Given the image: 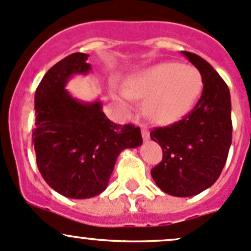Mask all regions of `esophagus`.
I'll return each mask as SVG.
<instances>
[{"mask_svg":"<svg viewBox=\"0 0 251 251\" xmlns=\"http://www.w3.org/2000/svg\"><path fill=\"white\" fill-rule=\"evenodd\" d=\"M141 134H143V139L145 141H147L150 139V131H149V129H146V128H143L141 129Z\"/></svg>","mask_w":251,"mask_h":251,"instance_id":"34e87169","label":"esophagus"}]
</instances>
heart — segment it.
<instances>
[{
	"label": "heart",
	"instance_id": "obj_1",
	"mask_svg": "<svg viewBox=\"0 0 251 251\" xmlns=\"http://www.w3.org/2000/svg\"><path fill=\"white\" fill-rule=\"evenodd\" d=\"M202 89L203 77L196 68L162 63L131 75L120 98L126 104L146 99L147 116L159 125H170L190 112Z\"/></svg>",
	"mask_w": 251,
	"mask_h": 251
}]
</instances>
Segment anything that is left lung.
Wrapping results in <instances>:
<instances>
[{
  "label": "left lung",
  "mask_w": 251,
  "mask_h": 251,
  "mask_svg": "<svg viewBox=\"0 0 251 251\" xmlns=\"http://www.w3.org/2000/svg\"><path fill=\"white\" fill-rule=\"evenodd\" d=\"M181 53L202 75V97L181 121L150 133L163 151L151 175L163 192L191 197L210 187L227 161L232 143L231 95L208 61L195 53Z\"/></svg>",
  "instance_id": "obj_1"
}]
</instances>
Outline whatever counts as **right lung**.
<instances>
[{"instance_id":"right-lung-1","label":"right lung","mask_w":251,"mask_h":251,"mask_svg":"<svg viewBox=\"0 0 251 251\" xmlns=\"http://www.w3.org/2000/svg\"><path fill=\"white\" fill-rule=\"evenodd\" d=\"M88 54L74 53L48 70L35 93L32 131L36 162L60 195L86 200L107 187L117 157L143 144L139 126L111 122L101 102L75 99L65 89L74 75H87Z\"/></svg>"}]
</instances>
